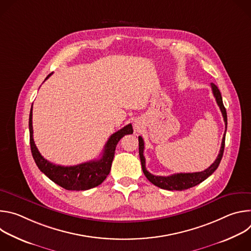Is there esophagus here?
<instances>
[{
    "label": "esophagus",
    "instance_id": "34e87169",
    "mask_svg": "<svg viewBox=\"0 0 251 251\" xmlns=\"http://www.w3.org/2000/svg\"><path fill=\"white\" fill-rule=\"evenodd\" d=\"M135 127L138 129V128H139V125H138V124H135Z\"/></svg>",
    "mask_w": 251,
    "mask_h": 251
}]
</instances>
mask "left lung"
Wrapping results in <instances>:
<instances>
[{"label": "left lung", "instance_id": "obj_1", "mask_svg": "<svg viewBox=\"0 0 251 251\" xmlns=\"http://www.w3.org/2000/svg\"><path fill=\"white\" fill-rule=\"evenodd\" d=\"M210 86H211L213 96H214V98H216L217 103L220 106V109L222 111V114H223V117H224V120L226 123V132L227 115H226V110L224 103H223V97H222L221 91L219 90V88L216 84L210 83ZM225 143H226V133L224 134V137H223L222 147H221L218 158L204 171L197 172V173H178V174H174V175H171L168 176H154L147 171L145 157H144V155H143V153H144V141H143V138L141 136H139V155H140L143 173H144L146 177L153 185H155L156 187H159L161 189L168 190V191L188 190V189L193 188V187L201 184V182H203L205 178H207L214 171L218 169V167L222 161L223 155H224Z\"/></svg>", "mask_w": 251, "mask_h": 251}]
</instances>
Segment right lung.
Segmentation results:
<instances>
[{"instance_id":"right-lung-1","label":"right lung","mask_w":251,"mask_h":251,"mask_svg":"<svg viewBox=\"0 0 251 251\" xmlns=\"http://www.w3.org/2000/svg\"><path fill=\"white\" fill-rule=\"evenodd\" d=\"M52 74H50L45 80H47ZM32 105L29 112L28 129H29V144L33 160L39 169L49 177L68 191H85L99 186L110 173L112 161L115 154V149L118 142L122 137L133 133L131 124L126 125L119 131L115 132L105 144L103 155L99 160H93L82 163L76 166H58L46 160L39 152L33 141L32 131Z\"/></svg>"}]
</instances>
